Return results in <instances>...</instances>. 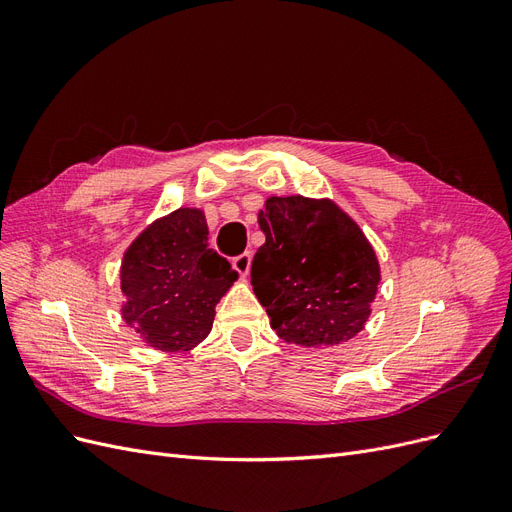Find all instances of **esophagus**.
Here are the masks:
<instances>
[{"mask_svg": "<svg viewBox=\"0 0 512 512\" xmlns=\"http://www.w3.org/2000/svg\"><path fill=\"white\" fill-rule=\"evenodd\" d=\"M232 267H235V271H237L241 280H245L247 273H250V267H252V254L245 252V254L237 256L235 260H232Z\"/></svg>", "mask_w": 512, "mask_h": 512, "instance_id": "obj_1", "label": "esophagus"}]
</instances>
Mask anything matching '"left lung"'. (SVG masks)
Returning a JSON list of instances; mask_svg holds the SVG:
<instances>
[{
  "mask_svg": "<svg viewBox=\"0 0 512 512\" xmlns=\"http://www.w3.org/2000/svg\"><path fill=\"white\" fill-rule=\"evenodd\" d=\"M252 288L286 344L339 346L365 329L380 262L365 232L331 198L269 196Z\"/></svg>",
  "mask_w": 512,
  "mask_h": 512,
  "instance_id": "left-lung-1",
  "label": "left lung"
}]
</instances>
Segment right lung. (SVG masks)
I'll return each instance as SVG.
<instances>
[{
    "instance_id": "add662e5",
    "label": "right lung",
    "mask_w": 512,
    "mask_h": 512,
    "mask_svg": "<svg viewBox=\"0 0 512 512\" xmlns=\"http://www.w3.org/2000/svg\"><path fill=\"white\" fill-rule=\"evenodd\" d=\"M119 280L123 322L153 350L188 352L211 333L237 271L209 250L205 211L179 207L128 245Z\"/></svg>"
}]
</instances>
